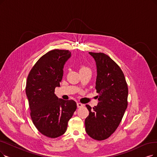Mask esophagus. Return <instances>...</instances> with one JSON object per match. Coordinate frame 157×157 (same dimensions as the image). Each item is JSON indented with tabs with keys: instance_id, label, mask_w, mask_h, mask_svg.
<instances>
[{
	"instance_id": "34e87169",
	"label": "esophagus",
	"mask_w": 157,
	"mask_h": 157,
	"mask_svg": "<svg viewBox=\"0 0 157 157\" xmlns=\"http://www.w3.org/2000/svg\"><path fill=\"white\" fill-rule=\"evenodd\" d=\"M77 107L78 108H81V107H82V106L84 105L82 104H81V103H80V102H78L77 104Z\"/></svg>"
}]
</instances>
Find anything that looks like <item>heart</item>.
<instances>
[{"label":"heart","instance_id":"b5f03b06","mask_svg":"<svg viewBox=\"0 0 157 157\" xmlns=\"http://www.w3.org/2000/svg\"><path fill=\"white\" fill-rule=\"evenodd\" d=\"M79 71L80 73L81 72H85V71H91L90 69L88 67H87L86 66H82L80 67V70H79Z\"/></svg>","mask_w":157,"mask_h":157}]
</instances>
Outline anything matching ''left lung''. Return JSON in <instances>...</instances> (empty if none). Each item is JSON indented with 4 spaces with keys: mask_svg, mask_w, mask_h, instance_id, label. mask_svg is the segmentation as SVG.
I'll list each match as a JSON object with an SVG mask.
<instances>
[{
    "mask_svg": "<svg viewBox=\"0 0 157 157\" xmlns=\"http://www.w3.org/2000/svg\"><path fill=\"white\" fill-rule=\"evenodd\" d=\"M97 67L95 88L99 102L93 108L86 105L89 115L85 119L87 134L102 140L115 132L128 106V88L124 75L115 62L103 53L89 52Z\"/></svg>",
    "mask_w": 157,
    "mask_h": 157,
    "instance_id": "1",
    "label": "left lung"
}]
</instances>
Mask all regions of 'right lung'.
<instances>
[{
  "mask_svg": "<svg viewBox=\"0 0 157 157\" xmlns=\"http://www.w3.org/2000/svg\"><path fill=\"white\" fill-rule=\"evenodd\" d=\"M71 56L68 50H52L36 62L27 78L26 93L31 119L42 135L53 139L66 132L67 122L77 109L74 100L59 98L55 94Z\"/></svg>",
  "mask_w": 157,
  "mask_h": 157,
  "instance_id": "obj_1",
  "label": "right lung"
}]
</instances>
